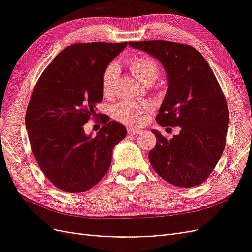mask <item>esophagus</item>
<instances>
[{"instance_id": "34e87169", "label": "esophagus", "mask_w": 252, "mask_h": 252, "mask_svg": "<svg viewBox=\"0 0 252 252\" xmlns=\"http://www.w3.org/2000/svg\"><path fill=\"white\" fill-rule=\"evenodd\" d=\"M127 131L129 134H139L140 132H142L141 129H138V128H134V127H129L127 129Z\"/></svg>"}]
</instances>
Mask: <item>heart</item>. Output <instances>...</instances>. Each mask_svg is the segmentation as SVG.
I'll return each mask as SVG.
<instances>
[{
    "instance_id": "heart-1",
    "label": "heart",
    "mask_w": 252,
    "mask_h": 252,
    "mask_svg": "<svg viewBox=\"0 0 252 252\" xmlns=\"http://www.w3.org/2000/svg\"><path fill=\"white\" fill-rule=\"evenodd\" d=\"M130 71L144 85H150L159 74V67L156 61L148 56H134L127 61ZM117 66L109 64L102 75V90L108 96L113 93L117 81ZM154 106L147 101H124L117 104L112 109L113 118L121 123L131 126H142L146 123Z\"/></svg>"
}]
</instances>
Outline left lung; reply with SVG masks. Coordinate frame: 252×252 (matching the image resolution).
Masks as SVG:
<instances>
[{"label": "left lung", "instance_id": "left-lung-1", "mask_svg": "<svg viewBox=\"0 0 252 252\" xmlns=\"http://www.w3.org/2000/svg\"><path fill=\"white\" fill-rule=\"evenodd\" d=\"M129 45L157 58L165 67L168 88L156 120L162 127L181 128L171 140L151 130L157 138L148 155L152 168L173 186L202 184L222 157L229 123L226 98L215 73L189 45L163 40Z\"/></svg>", "mask_w": 252, "mask_h": 252}]
</instances>
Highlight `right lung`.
<instances>
[{
	"label": "right lung",
	"mask_w": 252,
	"mask_h": 252,
	"mask_svg": "<svg viewBox=\"0 0 252 252\" xmlns=\"http://www.w3.org/2000/svg\"><path fill=\"white\" fill-rule=\"evenodd\" d=\"M127 46L123 43H77L66 47L43 71L33 88L25 124L37 165L65 192H84L107 172L112 150L127 130L105 116L95 136L84 125L103 100L102 75Z\"/></svg>",
	"instance_id": "obj_1"
}]
</instances>
